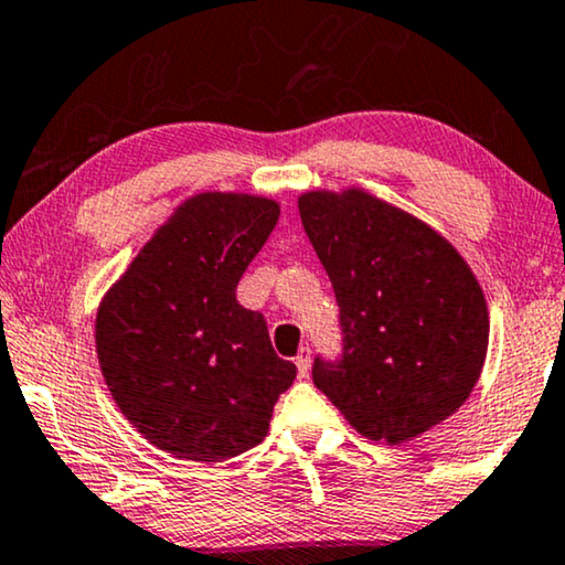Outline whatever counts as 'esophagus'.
Returning a JSON list of instances; mask_svg holds the SVG:
<instances>
[{
  "label": "esophagus",
  "instance_id": "esophagus-1",
  "mask_svg": "<svg viewBox=\"0 0 565 565\" xmlns=\"http://www.w3.org/2000/svg\"><path fill=\"white\" fill-rule=\"evenodd\" d=\"M295 364H297L299 377H307V374H310V349L299 351V356L295 359Z\"/></svg>",
  "mask_w": 565,
  "mask_h": 565
}]
</instances>
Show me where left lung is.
Instances as JSON below:
<instances>
[{"mask_svg": "<svg viewBox=\"0 0 565 565\" xmlns=\"http://www.w3.org/2000/svg\"><path fill=\"white\" fill-rule=\"evenodd\" d=\"M338 302L341 356L312 382L361 436L403 445L468 401L483 370L488 307L445 237L364 191L299 195Z\"/></svg>", "mask_w": 565, "mask_h": 565, "instance_id": "obj_1", "label": "left lung"}]
</instances>
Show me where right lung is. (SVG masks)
Segmentation results:
<instances>
[{
	"instance_id": "obj_1",
	"label": "right lung",
	"mask_w": 565,
	"mask_h": 565,
	"mask_svg": "<svg viewBox=\"0 0 565 565\" xmlns=\"http://www.w3.org/2000/svg\"><path fill=\"white\" fill-rule=\"evenodd\" d=\"M278 204L199 193L141 247L97 310L103 377L154 447L222 462L260 445L297 366L276 356L266 318L237 302Z\"/></svg>"
}]
</instances>
